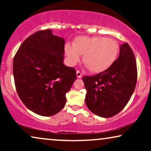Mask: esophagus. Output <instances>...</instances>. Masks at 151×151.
<instances>
[{
    "label": "esophagus",
    "instance_id": "esophagus-1",
    "mask_svg": "<svg viewBox=\"0 0 151 151\" xmlns=\"http://www.w3.org/2000/svg\"><path fill=\"white\" fill-rule=\"evenodd\" d=\"M77 78H81L82 77V73L79 70H77Z\"/></svg>",
    "mask_w": 151,
    "mask_h": 151
}]
</instances>
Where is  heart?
Instances as JSON below:
<instances>
[{"mask_svg":"<svg viewBox=\"0 0 151 151\" xmlns=\"http://www.w3.org/2000/svg\"><path fill=\"white\" fill-rule=\"evenodd\" d=\"M119 52V45L114 40L104 37H79L73 45H65V53L70 65L74 66L81 60L93 73H101L114 63Z\"/></svg>","mask_w":151,"mask_h":151,"instance_id":"b5f03b06","label":"heart"}]
</instances>
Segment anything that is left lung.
<instances>
[{
    "label": "left lung",
    "mask_w": 151,
    "mask_h": 151,
    "mask_svg": "<svg viewBox=\"0 0 151 151\" xmlns=\"http://www.w3.org/2000/svg\"><path fill=\"white\" fill-rule=\"evenodd\" d=\"M137 70L135 57L128 43L119 47L117 59L107 70L94 76H85V101L90 111L108 118L123 110L135 88Z\"/></svg>",
    "instance_id": "1"
}]
</instances>
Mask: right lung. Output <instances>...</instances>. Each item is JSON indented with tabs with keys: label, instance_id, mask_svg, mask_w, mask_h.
<instances>
[{
	"label": "right lung",
	"instance_id": "add662e5",
	"mask_svg": "<svg viewBox=\"0 0 151 151\" xmlns=\"http://www.w3.org/2000/svg\"><path fill=\"white\" fill-rule=\"evenodd\" d=\"M65 40L41 30L27 38L13 61L17 93L28 109L41 116L55 115L66 103L65 94L77 78L64 65Z\"/></svg>",
	"mask_w": 151,
	"mask_h": 151
}]
</instances>
